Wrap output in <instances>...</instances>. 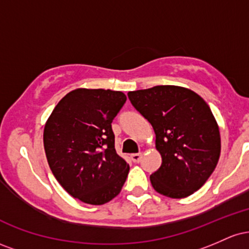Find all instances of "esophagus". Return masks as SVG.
Wrapping results in <instances>:
<instances>
[{
    "instance_id": "obj_1",
    "label": "esophagus",
    "mask_w": 249,
    "mask_h": 249,
    "mask_svg": "<svg viewBox=\"0 0 249 249\" xmlns=\"http://www.w3.org/2000/svg\"><path fill=\"white\" fill-rule=\"evenodd\" d=\"M142 153H133L131 154V160H132L133 162H139L142 160Z\"/></svg>"
}]
</instances>
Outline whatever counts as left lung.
Returning <instances> with one entry per match:
<instances>
[{"instance_id": "left-lung-1", "label": "left lung", "mask_w": 249, "mask_h": 249, "mask_svg": "<svg viewBox=\"0 0 249 249\" xmlns=\"http://www.w3.org/2000/svg\"><path fill=\"white\" fill-rule=\"evenodd\" d=\"M127 96L156 133L161 165L150 176L154 190L174 199L198 191L213 173L221 150L219 126L207 103L176 85H157Z\"/></svg>"}]
</instances>
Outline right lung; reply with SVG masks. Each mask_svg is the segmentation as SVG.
Returning <instances> with one entry per match:
<instances>
[{"label": "right lung", "instance_id": "1", "mask_svg": "<svg viewBox=\"0 0 249 249\" xmlns=\"http://www.w3.org/2000/svg\"><path fill=\"white\" fill-rule=\"evenodd\" d=\"M126 102L121 91L76 89L45 123L43 142L57 181L73 198L103 205L122 191L130 166L115 148L112 123Z\"/></svg>", "mask_w": 249, "mask_h": 249}]
</instances>
